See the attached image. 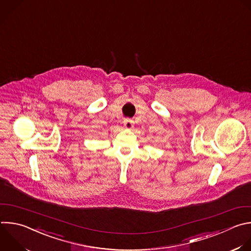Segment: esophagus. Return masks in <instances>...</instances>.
Wrapping results in <instances>:
<instances>
[{
  "instance_id": "1",
  "label": "esophagus",
  "mask_w": 251,
  "mask_h": 251,
  "mask_svg": "<svg viewBox=\"0 0 251 251\" xmlns=\"http://www.w3.org/2000/svg\"><path fill=\"white\" fill-rule=\"evenodd\" d=\"M123 125H124V127H125L126 129L131 130V129L133 128V126H134V121H133V120H130V119H125V120L123 121Z\"/></svg>"
}]
</instances>
